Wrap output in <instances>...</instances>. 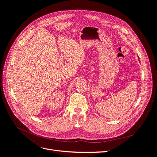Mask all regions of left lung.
<instances>
[{"label":"left lung","mask_w":157,"mask_h":157,"mask_svg":"<svg viewBox=\"0 0 157 157\" xmlns=\"http://www.w3.org/2000/svg\"><path fill=\"white\" fill-rule=\"evenodd\" d=\"M139 61H140V59H139Z\"/></svg>","instance_id":"left-lung-1"}]
</instances>
